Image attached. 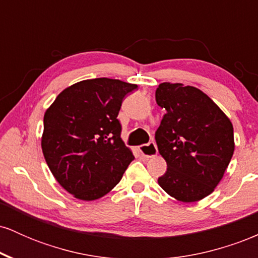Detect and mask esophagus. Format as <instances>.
Listing matches in <instances>:
<instances>
[{"mask_svg":"<svg viewBox=\"0 0 258 258\" xmlns=\"http://www.w3.org/2000/svg\"><path fill=\"white\" fill-rule=\"evenodd\" d=\"M139 152H141V154L144 156V158L149 159L158 154V148H156V144L154 143V142H150V143L139 147Z\"/></svg>","mask_w":258,"mask_h":258,"instance_id":"esophagus-1","label":"esophagus"}]
</instances>
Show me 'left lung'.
<instances>
[{"label":"left lung","mask_w":258,"mask_h":258,"mask_svg":"<svg viewBox=\"0 0 258 258\" xmlns=\"http://www.w3.org/2000/svg\"><path fill=\"white\" fill-rule=\"evenodd\" d=\"M155 99L166 110L155 132L167 171L160 186L183 203H194L215 190L234 153L233 125L217 104L193 86L164 82Z\"/></svg>","instance_id":"8db88e82"}]
</instances>
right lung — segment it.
Segmentation results:
<instances>
[{"instance_id": "1", "label": "right lung", "mask_w": 258, "mask_h": 258, "mask_svg": "<svg viewBox=\"0 0 258 258\" xmlns=\"http://www.w3.org/2000/svg\"><path fill=\"white\" fill-rule=\"evenodd\" d=\"M135 90L137 85L120 80H84L60 92L44 112V160L76 199L104 197L135 159L121 139L117 120L123 98Z\"/></svg>"}]
</instances>
